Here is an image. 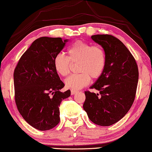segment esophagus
Returning a JSON list of instances; mask_svg holds the SVG:
<instances>
[{
  "mask_svg": "<svg viewBox=\"0 0 152 152\" xmlns=\"http://www.w3.org/2000/svg\"><path fill=\"white\" fill-rule=\"evenodd\" d=\"M76 93H77V91H76V90H72V91H71V94H72V95H75V94H76Z\"/></svg>",
  "mask_w": 152,
  "mask_h": 152,
  "instance_id": "1",
  "label": "esophagus"
}]
</instances>
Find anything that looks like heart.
Instances as JSON below:
<instances>
[{
    "label": "heart",
    "mask_w": 152,
    "mask_h": 152,
    "mask_svg": "<svg viewBox=\"0 0 152 152\" xmlns=\"http://www.w3.org/2000/svg\"><path fill=\"white\" fill-rule=\"evenodd\" d=\"M68 57L58 54L53 60L54 67L61 76H66L70 72L71 63L78 62V72L64 80L67 88L78 90L90 82V76L97 78L101 76L106 65V55L100 46H91L86 42H75L67 50Z\"/></svg>",
    "instance_id": "1"
}]
</instances>
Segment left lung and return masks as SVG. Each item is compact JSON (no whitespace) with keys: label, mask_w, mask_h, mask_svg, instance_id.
<instances>
[{"label":"left lung","mask_w":152,"mask_h":152,"mask_svg":"<svg viewBox=\"0 0 152 152\" xmlns=\"http://www.w3.org/2000/svg\"><path fill=\"white\" fill-rule=\"evenodd\" d=\"M102 47L106 55L104 70L86 91L83 109L94 124L109 126L116 124L128 113L135 97L139 72L135 59L120 40L108 34L91 36Z\"/></svg>","instance_id":"left-lung-1"}]
</instances>
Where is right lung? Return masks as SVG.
Wrapping results in <instances>:
<instances>
[{
	"label": "right lung",
	"instance_id": "right-lung-1",
	"mask_svg": "<svg viewBox=\"0 0 152 152\" xmlns=\"http://www.w3.org/2000/svg\"><path fill=\"white\" fill-rule=\"evenodd\" d=\"M68 39L41 37L23 54L14 72L15 102L19 112L32 127L52 129L59 123V105L71 95L60 91L64 84L53 60Z\"/></svg>",
	"mask_w": 152,
	"mask_h": 152
}]
</instances>
